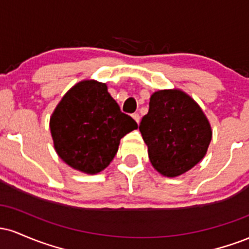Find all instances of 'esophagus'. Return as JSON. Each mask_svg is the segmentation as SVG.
<instances>
[{
  "label": "esophagus",
  "mask_w": 249,
  "mask_h": 249,
  "mask_svg": "<svg viewBox=\"0 0 249 249\" xmlns=\"http://www.w3.org/2000/svg\"><path fill=\"white\" fill-rule=\"evenodd\" d=\"M132 118L137 122V124H139V122H141V116H139V113H137V112L133 113Z\"/></svg>",
  "instance_id": "34e87169"
}]
</instances>
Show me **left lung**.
<instances>
[{
  "label": "left lung",
  "mask_w": 249,
  "mask_h": 249,
  "mask_svg": "<svg viewBox=\"0 0 249 249\" xmlns=\"http://www.w3.org/2000/svg\"><path fill=\"white\" fill-rule=\"evenodd\" d=\"M152 166L173 178L196 166L207 152L212 130L201 107L184 91H156L139 124Z\"/></svg>",
  "instance_id": "obj_1"
}]
</instances>
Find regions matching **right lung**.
I'll return each mask as SVG.
<instances>
[{
    "instance_id": "add662e5",
    "label": "right lung",
    "mask_w": 249,
    "mask_h": 249,
    "mask_svg": "<svg viewBox=\"0 0 249 249\" xmlns=\"http://www.w3.org/2000/svg\"><path fill=\"white\" fill-rule=\"evenodd\" d=\"M137 123L119 108L105 83L82 81L65 93L50 118L57 154L70 167L96 174L108 166Z\"/></svg>"
}]
</instances>
